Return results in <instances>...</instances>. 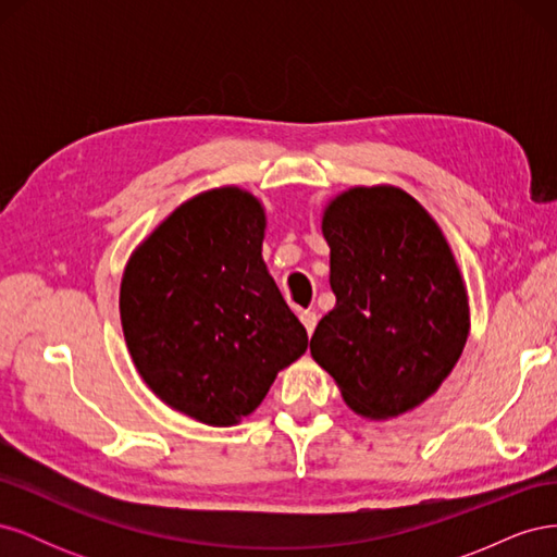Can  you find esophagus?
Wrapping results in <instances>:
<instances>
[{"instance_id":"obj_1","label":"esophagus","mask_w":557,"mask_h":557,"mask_svg":"<svg viewBox=\"0 0 557 557\" xmlns=\"http://www.w3.org/2000/svg\"><path fill=\"white\" fill-rule=\"evenodd\" d=\"M299 320H301V325L307 327V332L311 336L313 330H315V323H318V315L313 311H299Z\"/></svg>"}]
</instances>
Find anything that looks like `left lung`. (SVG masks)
I'll list each match as a JSON object with an SVG mask.
<instances>
[{
  "label": "left lung",
  "instance_id": "left-lung-1",
  "mask_svg": "<svg viewBox=\"0 0 557 557\" xmlns=\"http://www.w3.org/2000/svg\"><path fill=\"white\" fill-rule=\"evenodd\" d=\"M334 309L311 358L348 407L387 420L432 397L469 336L467 285L442 227L395 185H356L323 211Z\"/></svg>",
  "mask_w": 557,
  "mask_h": 557
}]
</instances>
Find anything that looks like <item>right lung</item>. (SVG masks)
<instances>
[{"label": "right lung", "instance_id": "right-lung-1", "mask_svg": "<svg viewBox=\"0 0 557 557\" xmlns=\"http://www.w3.org/2000/svg\"><path fill=\"white\" fill-rule=\"evenodd\" d=\"M262 201L237 185L183 201L134 248L121 283L125 344L166 407L213 428L260 407L309 336L262 260Z\"/></svg>", "mask_w": 557, "mask_h": 557}]
</instances>
